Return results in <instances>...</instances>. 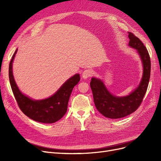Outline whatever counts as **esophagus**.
<instances>
[{
	"label": "esophagus",
	"instance_id": "34e87169",
	"mask_svg": "<svg viewBox=\"0 0 161 161\" xmlns=\"http://www.w3.org/2000/svg\"><path fill=\"white\" fill-rule=\"evenodd\" d=\"M93 74H94V72L92 71L91 69H86V70H84L83 72H82V76L84 79H88L89 77L91 76Z\"/></svg>",
	"mask_w": 161,
	"mask_h": 161
}]
</instances>
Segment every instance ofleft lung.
I'll use <instances>...</instances> for the list:
<instances>
[{"label":"left lung","mask_w":161,"mask_h":161,"mask_svg":"<svg viewBox=\"0 0 161 161\" xmlns=\"http://www.w3.org/2000/svg\"><path fill=\"white\" fill-rule=\"evenodd\" d=\"M128 33L129 46L137 51L143 67V75L137 88L128 95L118 97L111 93L101 79L92 77L90 82L96 108L111 119L124 118L138 108L147 92L150 76V59L147 49L139 38L132 33Z\"/></svg>","instance_id":"1"}]
</instances>
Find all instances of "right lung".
Segmentation results:
<instances>
[{"label": "right lung", "instance_id": "1", "mask_svg": "<svg viewBox=\"0 0 161 161\" xmlns=\"http://www.w3.org/2000/svg\"><path fill=\"white\" fill-rule=\"evenodd\" d=\"M17 49L9 64V81L13 92L20 109L31 119L38 122L52 124L60 119L67 111L68 103L75 86L80 80V75L71 76L63 84L54 94L48 98L34 100L26 96L19 90L13 74V62Z\"/></svg>", "mask_w": 161, "mask_h": 161}]
</instances>
